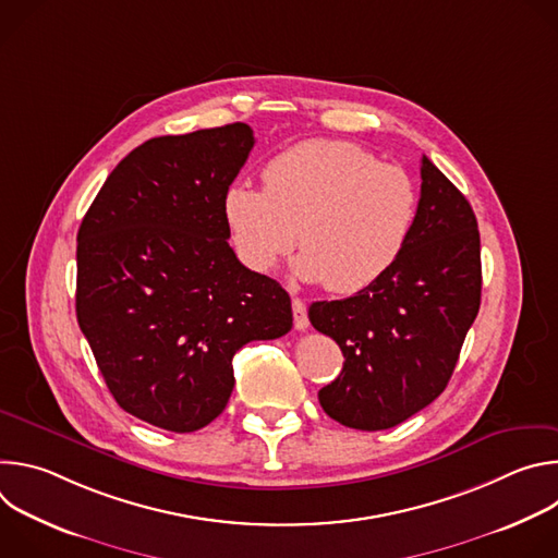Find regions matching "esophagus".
<instances>
[{"label":"esophagus","mask_w":558,"mask_h":558,"mask_svg":"<svg viewBox=\"0 0 558 558\" xmlns=\"http://www.w3.org/2000/svg\"><path fill=\"white\" fill-rule=\"evenodd\" d=\"M291 306H293V325H295V329L304 331L308 327V315H306L304 302L300 298H293Z\"/></svg>","instance_id":"esophagus-1"}]
</instances>
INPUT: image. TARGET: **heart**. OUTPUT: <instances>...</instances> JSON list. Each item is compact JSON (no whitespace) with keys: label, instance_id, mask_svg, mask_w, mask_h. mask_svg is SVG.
I'll use <instances>...</instances> for the list:
<instances>
[{"label":"heart","instance_id":"1","mask_svg":"<svg viewBox=\"0 0 558 558\" xmlns=\"http://www.w3.org/2000/svg\"><path fill=\"white\" fill-rule=\"evenodd\" d=\"M265 187L233 181L222 220L235 256L267 274L298 241L293 274L349 295L377 282L402 256L417 218L407 170L349 141L311 138L276 154Z\"/></svg>","mask_w":558,"mask_h":558}]
</instances>
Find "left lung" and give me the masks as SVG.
Returning <instances> with one entry per match:
<instances>
[{
	"instance_id": "obj_1",
	"label": "left lung",
	"mask_w": 558,
	"mask_h": 558,
	"mask_svg": "<svg viewBox=\"0 0 558 558\" xmlns=\"http://www.w3.org/2000/svg\"><path fill=\"white\" fill-rule=\"evenodd\" d=\"M482 304V245L465 196L422 156V196L409 243L371 287L313 302L311 325L333 338L342 373L317 400L342 426L384 430L444 392Z\"/></svg>"
}]
</instances>
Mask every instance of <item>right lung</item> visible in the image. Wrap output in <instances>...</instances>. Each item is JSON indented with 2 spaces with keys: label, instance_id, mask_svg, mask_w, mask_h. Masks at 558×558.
I'll use <instances>...</instances> for the list:
<instances>
[{
  "label": "right lung",
  "instance_id": "1",
  "mask_svg": "<svg viewBox=\"0 0 558 558\" xmlns=\"http://www.w3.org/2000/svg\"><path fill=\"white\" fill-rule=\"evenodd\" d=\"M247 123L156 136L112 170L76 233V320L117 404L163 430L214 422L231 360L291 331V298L229 247L222 194Z\"/></svg>",
  "mask_w": 558,
  "mask_h": 558
}]
</instances>
